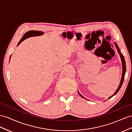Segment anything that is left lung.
Segmentation results:
<instances>
[{"label":"left lung","instance_id":"obj_1","mask_svg":"<svg viewBox=\"0 0 132 132\" xmlns=\"http://www.w3.org/2000/svg\"><path fill=\"white\" fill-rule=\"evenodd\" d=\"M114 45H115V46H116V48H117V49L118 52L119 54L120 57V59H121L122 65V75L121 80H120V84H119V86H118V88L117 89V90H116V92H114V93L113 94V95L112 96H111V97H109L108 99H110L111 97H112L113 96H114V95H116V94L117 93V92L119 91V90L120 89V87H121L122 86V84H123V81H124V78H125V73H126V61H125V57H124V56H123V54L121 53V52H120V49H119V47H118V46L117 44L116 43L114 42ZM78 93L79 95H80L82 98H85L84 96H82V95H81V93L78 92ZM85 99H86V98H85Z\"/></svg>","mask_w":132,"mask_h":132}]
</instances>
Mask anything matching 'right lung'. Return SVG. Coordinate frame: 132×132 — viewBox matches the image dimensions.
<instances>
[{
	"instance_id": "right-lung-1",
	"label": "right lung",
	"mask_w": 132,
	"mask_h": 132,
	"mask_svg": "<svg viewBox=\"0 0 132 132\" xmlns=\"http://www.w3.org/2000/svg\"><path fill=\"white\" fill-rule=\"evenodd\" d=\"M44 34V32L43 31H36V30H30V31H29L28 32H26L25 34L23 35V36L22 37V38L21 39V40L19 41V42L18 43V45H17V46H18L19 45H20V43L22 42V41H23L24 40L26 39L27 38H29L30 37H32V36H40V35H43ZM11 56L12 55L10 56V59L11 58ZM10 62V61H9Z\"/></svg>"
}]
</instances>
